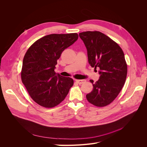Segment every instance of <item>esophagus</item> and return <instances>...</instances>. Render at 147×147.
Listing matches in <instances>:
<instances>
[{
  "label": "esophagus",
  "mask_w": 147,
  "mask_h": 147,
  "mask_svg": "<svg viewBox=\"0 0 147 147\" xmlns=\"http://www.w3.org/2000/svg\"><path fill=\"white\" fill-rule=\"evenodd\" d=\"M75 82H76L78 84H82V83L85 82L86 80H76Z\"/></svg>",
  "instance_id": "esophagus-1"
}]
</instances>
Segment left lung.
I'll return each mask as SVG.
<instances>
[{"mask_svg": "<svg viewBox=\"0 0 147 147\" xmlns=\"http://www.w3.org/2000/svg\"><path fill=\"white\" fill-rule=\"evenodd\" d=\"M87 50L88 63L99 69V79L93 90L86 94L89 102L97 107L110 104L123 88L127 76V64L124 53L118 44L99 31L79 34Z\"/></svg>", "mask_w": 147, "mask_h": 147, "instance_id": "left-lung-1", "label": "left lung"}]
</instances>
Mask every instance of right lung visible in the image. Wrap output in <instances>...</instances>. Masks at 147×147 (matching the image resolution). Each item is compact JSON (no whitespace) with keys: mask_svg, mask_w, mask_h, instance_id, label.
I'll use <instances>...</instances> for the list:
<instances>
[{"mask_svg":"<svg viewBox=\"0 0 147 147\" xmlns=\"http://www.w3.org/2000/svg\"><path fill=\"white\" fill-rule=\"evenodd\" d=\"M77 33L50 34L38 39L28 49L23 61L22 82L38 105L52 108L60 104L73 86L70 77L55 72L63 51L77 40Z\"/></svg>","mask_w":147,"mask_h":147,"instance_id":"right-lung-1","label":"right lung"}]
</instances>
